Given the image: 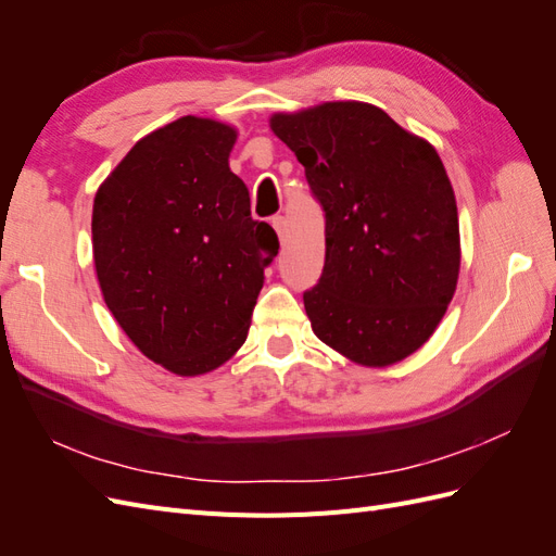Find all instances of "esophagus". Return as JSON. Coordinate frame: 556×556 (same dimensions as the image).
I'll return each instance as SVG.
<instances>
[{
  "label": "esophagus",
  "instance_id": "esophagus-1",
  "mask_svg": "<svg viewBox=\"0 0 556 556\" xmlns=\"http://www.w3.org/2000/svg\"><path fill=\"white\" fill-rule=\"evenodd\" d=\"M274 229H276V233H278V239L280 241H285V239H288V220H285V217L282 215H278V217H274Z\"/></svg>",
  "mask_w": 556,
  "mask_h": 556
}]
</instances>
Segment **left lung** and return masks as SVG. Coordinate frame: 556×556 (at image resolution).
<instances>
[{"instance_id":"1","label":"left lung","mask_w":556,"mask_h":556,"mask_svg":"<svg viewBox=\"0 0 556 556\" xmlns=\"http://www.w3.org/2000/svg\"><path fill=\"white\" fill-rule=\"evenodd\" d=\"M325 208V271L304 294L315 336L382 368L422 348L462 266L459 213L435 148L366 102L274 113Z\"/></svg>"}]
</instances>
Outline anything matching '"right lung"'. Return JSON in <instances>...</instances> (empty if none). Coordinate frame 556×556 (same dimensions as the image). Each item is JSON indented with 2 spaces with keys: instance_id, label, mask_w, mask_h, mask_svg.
I'll return each mask as SVG.
<instances>
[{
  "instance_id": "right-lung-1",
  "label": "right lung",
  "mask_w": 556,
  "mask_h": 556,
  "mask_svg": "<svg viewBox=\"0 0 556 556\" xmlns=\"http://www.w3.org/2000/svg\"><path fill=\"white\" fill-rule=\"evenodd\" d=\"M239 131L182 115L146 134L99 185L92 257L115 323L148 359L204 376L248 339L278 237L229 169Z\"/></svg>"
}]
</instances>
